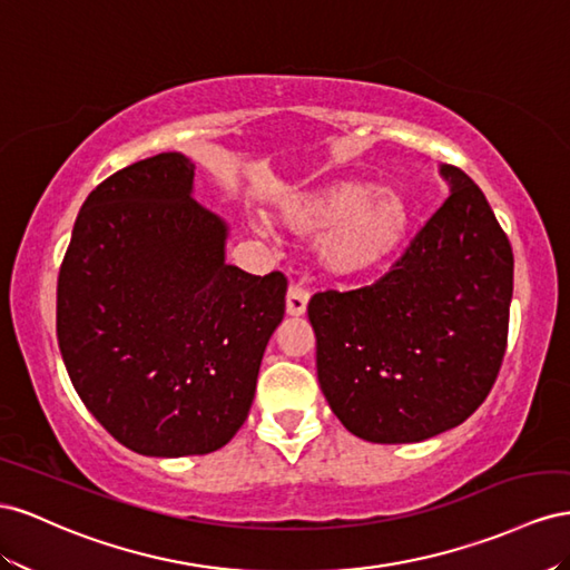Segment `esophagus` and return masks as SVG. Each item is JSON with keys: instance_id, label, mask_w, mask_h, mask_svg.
I'll list each match as a JSON object with an SVG mask.
<instances>
[{"instance_id": "34e87169", "label": "esophagus", "mask_w": 570, "mask_h": 570, "mask_svg": "<svg viewBox=\"0 0 570 570\" xmlns=\"http://www.w3.org/2000/svg\"><path fill=\"white\" fill-rule=\"evenodd\" d=\"M307 298H311V294L298 284H291L288 286V294H286V313L291 317H301L305 315L307 311Z\"/></svg>"}]
</instances>
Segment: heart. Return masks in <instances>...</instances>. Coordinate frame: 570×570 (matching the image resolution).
<instances>
[{"label": "heart", "instance_id": "b5f03b06", "mask_svg": "<svg viewBox=\"0 0 570 570\" xmlns=\"http://www.w3.org/2000/svg\"><path fill=\"white\" fill-rule=\"evenodd\" d=\"M279 219L296 236L321 234L313 253L322 274L361 279L392 263L411 232L413 213L399 190L338 181L291 195L279 207Z\"/></svg>", "mask_w": 570, "mask_h": 570}]
</instances>
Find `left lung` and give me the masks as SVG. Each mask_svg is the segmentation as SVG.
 Segmentation results:
<instances>
[{"label": "left lung", "mask_w": 570, "mask_h": 570, "mask_svg": "<svg viewBox=\"0 0 570 570\" xmlns=\"http://www.w3.org/2000/svg\"><path fill=\"white\" fill-rule=\"evenodd\" d=\"M449 198L372 286L307 305L317 380L348 432L411 444L473 415L507 353L513 250L484 193L442 165Z\"/></svg>", "instance_id": "obj_1"}]
</instances>
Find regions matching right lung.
I'll return each instance as SVG.
<instances>
[{"label":"right lung","instance_id":"add662e5","mask_svg":"<svg viewBox=\"0 0 570 570\" xmlns=\"http://www.w3.org/2000/svg\"><path fill=\"white\" fill-rule=\"evenodd\" d=\"M161 153L97 186L57 282V338L86 409L142 456H203L240 430L286 276L224 263L229 226Z\"/></svg>","mask_w":570,"mask_h":570}]
</instances>
